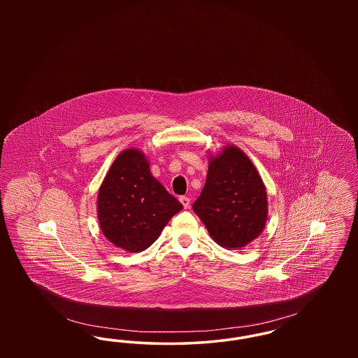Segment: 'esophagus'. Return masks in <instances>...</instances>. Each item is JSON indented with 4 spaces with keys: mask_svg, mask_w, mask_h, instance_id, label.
I'll return each instance as SVG.
<instances>
[{
    "mask_svg": "<svg viewBox=\"0 0 358 358\" xmlns=\"http://www.w3.org/2000/svg\"><path fill=\"white\" fill-rule=\"evenodd\" d=\"M180 203L182 204V206L187 209L189 206H190V200H189V197H185V196H182V197H180Z\"/></svg>",
    "mask_w": 358,
    "mask_h": 358,
    "instance_id": "esophagus-1",
    "label": "esophagus"
}]
</instances>
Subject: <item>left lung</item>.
Wrapping results in <instances>:
<instances>
[{
  "instance_id": "obj_1",
  "label": "left lung",
  "mask_w": 358,
  "mask_h": 358,
  "mask_svg": "<svg viewBox=\"0 0 358 358\" xmlns=\"http://www.w3.org/2000/svg\"><path fill=\"white\" fill-rule=\"evenodd\" d=\"M193 210L209 236L227 250H238L263 232L268 201L264 182L248 155L235 145L209 155L203 192Z\"/></svg>"
}]
</instances>
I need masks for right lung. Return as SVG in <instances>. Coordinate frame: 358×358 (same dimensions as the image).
Wrapping results in <instances>:
<instances>
[{
	"mask_svg": "<svg viewBox=\"0 0 358 358\" xmlns=\"http://www.w3.org/2000/svg\"><path fill=\"white\" fill-rule=\"evenodd\" d=\"M96 209L104 238L123 251L141 252L182 205L154 178L145 153L130 148L118 154L107 171Z\"/></svg>",
	"mask_w": 358,
	"mask_h": 358,
	"instance_id": "obj_1",
	"label": "right lung"
}]
</instances>
